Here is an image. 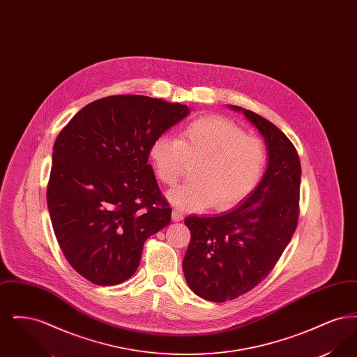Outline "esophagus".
<instances>
[{
	"label": "esophagus",
	"mask_w": 357,
	"mask_h": 357,
	"mask_svg": "<svg viewBox=\"0 0 357 357\" xmlns=\"http://www.w3.org/2000/svg\"><path fill=\"white\" fill-rule=\"evenodd\" d=\"M171 218L174 222H179L183 220V214L179 211V210H172L171 213Z\"/></svg>",
	"instance_id": "esophagus-1"
}]
</instances>
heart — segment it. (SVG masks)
<instances>
[{"label": "heart", "instance_id": "obj_1", "mask_svg": "<svg viewBox=\"0 0 357 357\" xmlns=\"http://www.w3.org/2000/svg\"><path fill=\"white\" fill-rule=\"evenodd\" d=\"M155 176L175 185L188 163H195L192 181L167 194L176 207L202 211L215 204L229 210L246 199L261 182L266 163L264 144L231 120L204 116L191 121L179 137L158 136L150 147Z\"/></svg>", "mask_w": 357, "mask_h": 357}]
</instances>
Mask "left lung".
<instances>
[{
	"label": "left lung",
	"mask_w": 357,
	"mask_h": 357,
	"mask_svg": "<svg viewBox=\"0 0 357 357\" xmlns=\"http://www.w3.org/2000/svg\"><path fill=\"white\" fill-rule=\"evenodd\" d=\"M229 108L242 112L264 137L268 163L258 186L236 208L185 220L191 233L182 262L187 285L213 303L234 300L266 278L298 221L301 165L294 146L269 120Z\"/></svg>",
	"instance_id": "left-lung-1"
}]
</instances>
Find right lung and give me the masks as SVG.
I'll list each match as a JSON object with an SVG mask.
<instances>
[{"mask_svg": "<svg viewBox=\"0 0 357 357\" xmlns=\"http://www.w3.org/2000/svg\"><path fill=\"white\" fill-rule=\"evenodd\" d=\"M190 108L142 95L89 102L57 136L47 202L69 265L96 285H116L136 272L144 241L166 227L150 147Z\"/></svg>", "mask_w": 357, "mask_h": 357, "instance_id": "1", "label": "right lung"}]
</instances>
